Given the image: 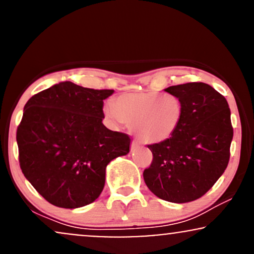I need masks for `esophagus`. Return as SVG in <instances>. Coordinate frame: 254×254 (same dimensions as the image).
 I'll return each mask as SVG.
<instances>
[{
    "mask_svg": "<svg viewBox=\"0 0 254 254\" xmlns=\"http://www.w3.org/2000/svg\"><path fill=\"white\" fill-rule=\"evenodd\" d=\"M130 146H132V150H134V148L139 147V142L136 141V140H133V141H132V144H130Z\"/></svg>",
    "mask_w": 254,
    "mask_h": 254,
    "instance_id": "obj_1",
    "label": "esophagus"
}]
</instances>
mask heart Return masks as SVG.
I'll return each mask as SVG.
<instances>
[{
	"label": "heart",
	"instance_id": "heart-1",
	"mask_svg": "<svg viewBox=\"0 0 254 254\" xmlns=\"http://www.w3.org/2000/svg\"><path fill=\"white\" fill-rule=\"evenodd\" d=\"M103 112L113 124H132L133 133L144 144H159L180 129L184 104L171 94L128 92L116 97L114 104H104Z\"/></svg>",
	"mask_w": 254,
	"mask_h": 254
}]
</instances>
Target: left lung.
I'll return each mask as SVG.
<instances>
[{
    "instance_id": "1",
    "label": "left lung",
    "mask_w": 254,
    "mask_h": 254,
    "mask_svg": "<svg viewBox=\"0 0 254 254\" xmlns=\"http://www.w3.org/2000/svg\"><path fill=\"white\" fill-rule=\"evenodd\" d=\"M165 91L182 100L183 121L169 140L147 146L153 160L144 181L157 197L187 203L202 197L227 168L233 139L231 109L205 83L172 85Z\"/></svg>"
}]
</instances>
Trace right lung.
I'll return each instance as SVG.
<instances>
[{
    "label": "right lung",
    "instance_id": "obj_1",
    "mask_svg": "<svg viewBox=\"0 0 254 254\" xmlns=\"http://www.w3.org/2000/svg\"><path fill=\"white\" fill-rule=\"evenodd\" d=\"M114 90L61 82L32 96L16 130L22 174L56 207L90 204L102 192L107 165L129 152L130 138L102 124Z\"/></svg>",
    "mask_w": 254,
    "mask_h": 254
}]
</instances>
